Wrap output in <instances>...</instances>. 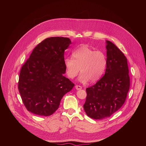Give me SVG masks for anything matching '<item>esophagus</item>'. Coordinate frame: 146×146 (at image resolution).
I'll return each instance as SVG.
<instances>
[{"instance_id":"obj_1","label":"esophagus","mask_w":146,"mask_h":146,"mask_svg":"<svg viewBox=\"0 0 146 146\" xmlns=\"http://www.w3.org/2000/svg\"><path fill=\"white\" fill-rule=\"evenodd\" d=\"M76 89L77 90H81V89H82V87L80 86H78V85H76Z\"/></svg>"}]
</instances>
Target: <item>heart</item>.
I'll use <instances>...</instances> for the list:
<instances>
[{"label":"heart","instance_id":"obj_1","mask_svg":"<svg viewBox=\"0 0 146 146\" xmlns=\"http://www.w3.org/2000/svg\"><path fill=\"white\" fill-rule=\"evenodd\" d=\"M66 73L70 78L76 77L79 70L81 74L80 80L86 82L98 81L105 72L107 59L101 51H94L88 46L84 45L74 51L72 58L65 59Z\"/></svg>","mask_w":146,"mask_h":146}]
</instances>
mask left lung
Segmentation results:
<instances>
[{
    "label": "left lung",
    "mask_w": 146,
    "mask_h": 146,
    "mask_svg": "<svg viewBox=\"0 0 146 146\" xmlns=\"http://www.w3.org/2000/svg\"><path fill=\"white\" fill-rule=\"evenodd\" d=\"M107 65L105 74L95 84L86 89L83 108L91 118L110 117L125 102L130 87L127 59L120 50L107 40Z\"/></svg>",
    "instance_id": "8db88e82"
}]
</instances>
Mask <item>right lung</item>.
I'll use <instances>...</instances> for the list:
<instances>
[{
  "mask_svg": "<svg viewBox=\"0 0 146 146\" xmlns=\"http://www.w3.org/2000/svg\"><path fill=\"white\" fill-rule=\"evenodd\" d=\"M70 38L51 37L33 50L21 69L18 88L28 111L48 116L59 108L60 100L74 86L64 76V53Z\"/></svg>",
  "mask_w": 146,
  "mask_h": 146,
  "instance_id": "obj_1",
  "label": "right lung"
}]
</instances>
